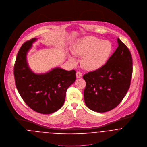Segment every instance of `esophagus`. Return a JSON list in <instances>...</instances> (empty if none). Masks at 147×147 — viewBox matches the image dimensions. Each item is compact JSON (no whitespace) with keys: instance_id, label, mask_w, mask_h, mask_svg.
<instances>
[{"instance_id":"34e87169","label":"esophagus","mask_w":147,"mask_h":147,"mask_svg":"<svg viewBox=\"0 0 147 147\" xmlns=\"http://www.w3.org/2000/svg\"><path fill=\"white\" fill-rule=\"evenodd\" d=\"M76 76L77 78H80L82 77V74L80 72H77L76 74Z\"/></svg>"}]
</instances>
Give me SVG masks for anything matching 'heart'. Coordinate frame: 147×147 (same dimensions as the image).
<instances>
[{
	"label": "heart",
	"mask_w": 147,
	"mask_h": 147,
	"mask_svg": "<svg viewBox=\"0 0 147 147\" xmlns=\"http://www.w3.org/2000/svg\"><path fill=\"white\" fill-rule=\"evenodd\" d=\"M112 49L109 42L89 36L80 39L75 44L72 53L76 57H82L81 65L85 70L95 71L104 65ZM69 60L73 64L76 63L73 57L70 56Z\"/></svg>",
	"instance_id": "obj_1"
}]
</instances>
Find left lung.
<instances>
[{
	"label": "left lung",
	"instance_id": "1",
	"mask_svg": "<svg viewBox=\"0 0 147 147\" xmlns=\"http://www.w3.org/2000/svg\"><path fill=\"white\" fill-rule=\"evenodd\" d=\"M118 47L100 69L83 75L86 85L84 99L86 106L105 112L118 106L130 85L133 61L127 47L118 38Z\"/></svg>",
	"mask_w": 147,
	"mask_h": 147
}]
</instances>
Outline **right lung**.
<instances>
[{
    "label": "right lung",
    "mask_w": 147,
    "mask_h": 147,
    "mask_svg": "<svg viewBox=\"0 0 147 147\" xmlns=\"http://www.w3.org/2000/svg\"><path fill=\"white\" fill-rule=\"evenodd\" d=\"M36 39L25 42L18 52L14 68L15 83L28 107L38 113L49 114L63 105L67 89L75 81L76 72L55 68L44 74L34 73L28 65L26 53Z\"/></svg>",
    "instance_id": "obj_1"
}]
</instances>
